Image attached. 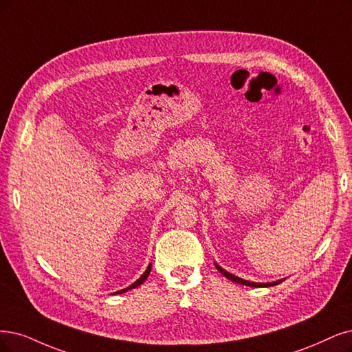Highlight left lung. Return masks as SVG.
<instances>
[{
    "instance_id": "obj_1",
    "label": "left lung",
    "mask_w": 352,
    "mask_h": 352,
    "mask_svg": "<svg viewBox=\"0 0 352 352\" xmlns=\"http://www.w3.org/2000/svg\"><path fill=\"white\" fill-rule=\"evenodd\" d=\"M216 268L222 272V274L226 277V278H229L230 281H235V283H238V284H243V285H250V287H271V285H277V284H280L283 280H278V281H272V283H252V281H248V280H243V278H239V277H236V276H233V274H230V272H228L226 270H223L222 267H219L217 264H216Z\"/></svg>"
}]
</instances>
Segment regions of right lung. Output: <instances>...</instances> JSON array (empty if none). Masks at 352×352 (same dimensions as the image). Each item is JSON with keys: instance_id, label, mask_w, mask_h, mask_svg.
Returning <instances> with one entry per match:
<instances>
[{"instance_id": "obj_1", "label": "right lung", "mask_w": 352, "mask_h": 352, "mask_svg": "<svg viewBox=\"0 0 352 352\" xmlns=\"http://www.w3.org/2000/svg\"><path fill=\"white\" fill-rule=\"evenodd\" d=\"M151 267H152V264H149L148 265V268H146V271L145 272H143V274L133 283V284H130L129 285V287H126V289H123V290H119V292H116V293H119V294H122V293H126L127 290H132V289H136L138 287V285H140L143 281H145L146 278H148V276H149V272H151Z\"/></svg>"}]
</instances>
